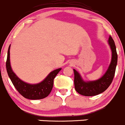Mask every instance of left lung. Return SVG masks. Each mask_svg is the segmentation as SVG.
<instances>
[{"label": "left lung", "mask_w": 125, "mask_h": 125, "mask_svg": "<svg viewBox=\"0 0 125 125\" xmlns=\"http://www.w3.org/2000/svg\"><path fill=\"white\" fill-rule=\"evenodd\" d=\"M112 51L111 62L108 70L102 77L95 81L84 82L79 73L75 70L74 73V86L79 94L85 96H94L98 95L106 90L113 82L115 75V69L117 63V53L115 43L111 36L109 37L108 40Z\"/></svg>", "instance_id": "obj_1"}]
</instances>
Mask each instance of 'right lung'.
Returning <instances> with one entry per match:
<instances>
[{
    "instance_id": "add662e5",
    "label": "right lung",
    "mask_w": 125,
    "mask_h": 125,
    "mask_svg": "<svg viewBox=\"0 0 125 125\" xmlns=\"http://www.w3.org/2000/svg\"><path fill=\"white\" fill-rule=\"evenodd\" d=\"M10 45L8 50L6 68L9 77L11 79L15 88L22 96L26 99L38 100L46 97L51 92L53 87L54 79L57 74L61 70V68L57 69L50 73L46 79L39 83L35 85L26 83L18 78L11 69L10 60Z\"/></svg>"
}]
</instances>
